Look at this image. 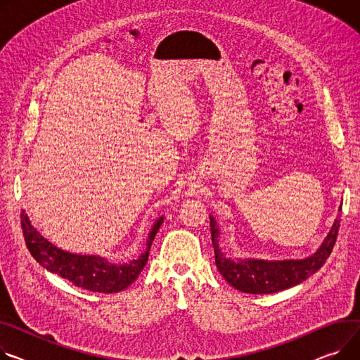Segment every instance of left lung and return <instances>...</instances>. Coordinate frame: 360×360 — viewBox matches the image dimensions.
Returning a JSON list of instances; mask_svg holds the SVG:
<instances>
[{
	"mask_svg": "<svg viewBox=\"0 0 360 360\" xmlns=\"http://www.w3.org/2000/svg\"><path fill=\"white\" fill-rule=\"evenodd\" d=\"M342 211V205L339 208ZM211 240L215 255V265L223 278L236 290L248 294H272L291 288L316 274L330 256L336 243L340 219L334 220L327 237L319 250L305 259L298 260H262V259H230L220 246V230L210 215Z\"/></svg>",
	"mask_w": 360,
	"mask_h": 360,
	"instance_id": "left-lung-1",
	"label": "left lung"
}]
</instances>
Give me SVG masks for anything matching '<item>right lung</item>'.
Segmentation results:
<instances>
[{"instance_id": "obj_1", "label": "right lung", "mask_w": 360, "mask_h": 360, "mask_svg": "<svg viewBox=\"0 0 360 360\" xmlns=\"http://www.w3.org/2000/svg\"><path fill=\"white\" fill-rule=\"evenodd\" d=\"M163 223V217H159L153 224L148 242L146 250L139 259L130 260L124 265H114L107 259L94 255H75L53 246L32 226L26 211H21V229L24 240L32 256L39 262L44 269L52 274L68 279L75 286L92 292L112 294L126 290L131 285L139 274L145 268L149 257V250L159 227Z\"/></svg>"}]
</instances>
